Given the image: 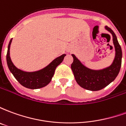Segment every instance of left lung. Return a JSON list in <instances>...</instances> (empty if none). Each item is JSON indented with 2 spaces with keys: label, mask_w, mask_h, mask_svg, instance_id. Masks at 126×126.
<instances>
[{
  "label": "left lung",
  "mask_w": 126,
  "mask_h": 126,
  "mask_svg": "<svg viewBox=\"0 0 126 126\" xmlns=\"http://www.w3.org/2000/svg\"><path fill=\"white\" fill-rule=\"evenodd\" d=\"M105 28L113 36L115 56L113 63L109 67L99 70H94L86 67L78 58L72 54L74 61L71 68L74 73L77 83L83 88L91 91H97L103 89L116 78L122 65V48L117 41L116 35L107 26Z\"/></svg>",
  "instance_id": "1"
}]
</instances>
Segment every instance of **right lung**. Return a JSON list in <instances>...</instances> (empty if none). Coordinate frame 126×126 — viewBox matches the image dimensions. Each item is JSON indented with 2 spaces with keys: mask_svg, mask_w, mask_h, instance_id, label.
<instances>
[{
  "mask_svg": "<svg viewBox=\"0 0 126 126\" xmlns=\"http://www.w3.org/2000/svg\"><path fill=\"white\" fill-rule=\"evenodd\" d=\"M11 42L12 39H11L8 46L7 63L10 71L12 73L15 79L23 86L30 89H38L48 84L54 76L55 69L63 61V59L65 57V54L56 58L47 67L39 71L27 72L17 68L13 63L10 57V47Z\"/></svg>",
  "mask_w": 126,
  "mask_h": 126,
  "instance_id": "obj_1",
  "label": "right lung"
}]
</instances>
